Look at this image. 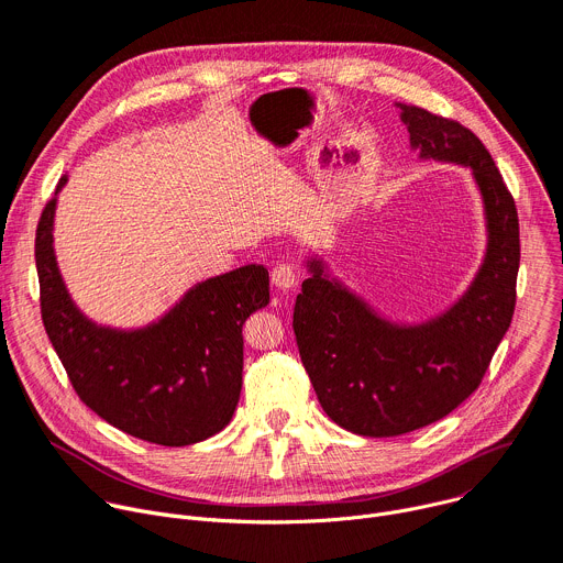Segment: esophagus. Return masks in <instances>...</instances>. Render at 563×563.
Segmentation results:
<instances>
[{
  "label": "esophagus",
  "instance_id": "obj_1",
  "mask_svg": "<svg viewBox=\"0 0 563 563\" xmlns=\"http://www.w3.org/2000/svg\"><path fill=\"white\" fill-rule=\"evenodd\" d=\"M273 284H275L277 288H282V290L295 288V284H297V271H295V266L288 264V262L277 264V266L273 268Z\"/></svg>",
  "mask_w": 563,
  "mask_h": 563
}]
</instances>
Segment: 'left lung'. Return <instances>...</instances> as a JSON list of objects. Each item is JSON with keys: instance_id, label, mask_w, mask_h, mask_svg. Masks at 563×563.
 <instances>
[{"instance_id": "8db88e82", "label": "left lung", "mask_w": 563, "mask_h": 563, "mask_svg": "<svg viewBox=\"0 0 563 563\" xmlns=\"http://www.w3.org/2000/svg\"><path fill=\"white\" fill-rule=\"evenodd\" d=\"M420 158L470 167L481 190L487 250L467 292L431 322L398 327L324 275L310 260L292 310L299 357L327 416L371 435L409 433L441 420L470 398L510 329L521 260L512 195L485 145L461 122L402 104Z\"/></svg>"}]
</instances>
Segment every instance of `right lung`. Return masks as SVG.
Masks as SVG:
<instances>
[{"label": "right lung", "instance_id": "1", "mask_svg": "<svg viewBox=\"0 0 563 563\" xmlns=\"http://www.w3.org/2000/svg\"><path fill=\"white\" fill-rule=\"evenodd\" d=\"M55 195L35 230V266L46 335L78 398L141 441L185 448L221 431L239 402L243 322L271 299L268 271L243 266L206 279L158 322L115 331L87 320L53 255Z\"/></svg>", "mask_w": 563, "mask_h": 563}]
</instances>
